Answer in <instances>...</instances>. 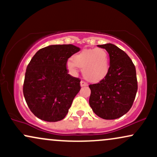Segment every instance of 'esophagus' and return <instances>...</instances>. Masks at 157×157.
<instances>
[{"mask_svg":"<svg viewBox=\"0 0 157 157\" xmlns=\"http://www.w3.org/2000/svg\"><path fill=\"white\" fill-rule=\"evenodd\" d=\"M80 86L82 87V86H88V84H87V82H85V81L82 80V81H81V82H80Z\"/></svg>","mask_w":157,"mask_h":157,"instance_id":"esophagus-1","label":"esophagus"}]
</instances>
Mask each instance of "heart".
<instances>
[{
    "mask_svg": "<svg viewBox=\"0 0 157 157\" xmlns=\"http://www.w3.org/2000/svg\"><path fill=\"white\" fill-rule=\"evenodd\" d=\"M77 67L82 68L85 78L90 82H99L107 75L109 70V57L107 52L101 48L86 49L74 55L68 61L67 68L75 73Z\"/></svg>",
    "mask_w": 157,
    "mask_h": 157,
    "instance_id": "obj_1",
    "label": "heart"
}]
</instances>
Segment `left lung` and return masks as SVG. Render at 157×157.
Wrapping results in <instances>:
<instances>
[{"instance_id": "8db88e82", "label": "left lung", "mask_w": 157, "mask_h": 157, "mask_svg": "<svg viewBox=\"0 0 157 157\" xmlns=\"http://www.w3.org/2000/svg\"><path fill=\"white\" fill-rule=\"evenodd\" d=\"M110 57L107 75L96 84L89 85V105L98 117L114 120L131 109L137 91L136 68L125 52L115 45H97Z\"/></svg>"}]
</instances>
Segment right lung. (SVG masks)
Returning <instances> with one entry per match:
<instances>
[{
	"instance_id": "1",
	"label": "right lung",
	"mask_w": 157,
	"mask_h": 157,
	"mask_svg": "<svg viewBox=\"0 0 157 157\" xmlns=\"http://www.w3.org/2000/svg\"><path fill=\"white\" fill-rule=\"evenodd\" d=\"M71 44L51 45L36 52L27 66L23 95L37 117L47 122L63 120L80 90V80L68 75V59L80 51Z\"/></svg>"
}]
</instances>
